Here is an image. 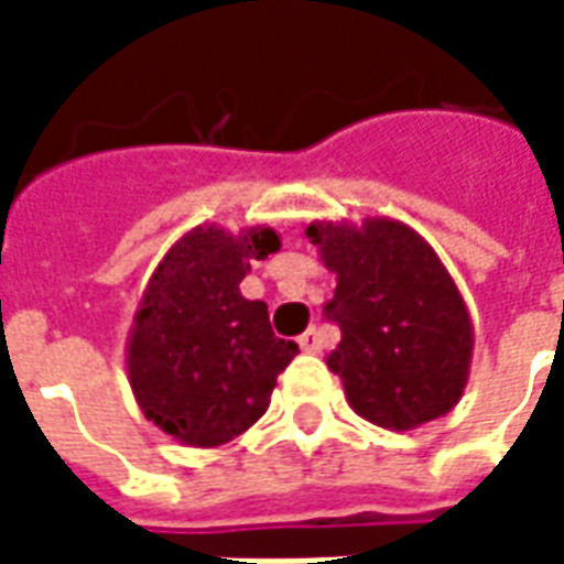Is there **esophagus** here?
<instances>
[{
  "instance_id": "34e87169",
  "label": "esophagus",
  "mask_w": 564,
  "mask_h": 564,
  "mask_svg": "<svg viewBox=\"0 0 564 564\" xmlns=\"http://www.w3.org/2000/svg\"><path fill=\"white\" fill-rule=\"evenodd\" d=\"M299 347L305 350V354H319L323 350V335L319 329H307L302 338H299Z\"/></svg>"
}]
</instances>
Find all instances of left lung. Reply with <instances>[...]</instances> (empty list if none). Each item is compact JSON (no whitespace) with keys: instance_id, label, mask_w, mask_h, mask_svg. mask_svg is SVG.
Here are the masks:
<instances>
[{"instance_id":"obj_1","label":"left lung","mask_w":564,"mask_h":564,"mask_svg":"<svg viewBox=\"0 0 564 564\" xmlns=\"http://www.w3.org/2000/svg\"><path fill=\"white\" fill-rule=\"evenodd\" d=\"M305 235L335 271L323 311L341 341L326 362L350 408L390 432L449 414L471 371L474 323L432 245L392 217L317 220Z\"/></svg>"}]
</instances>
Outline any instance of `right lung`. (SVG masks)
<instances>
[{
    "label": "right lung",
    "instance_id": "obj_1",
    "mask_svg": "<svg viewBox=\"0 0 564 564\" xmlns=\"http://www.w3.org/2000/svg\"><path fill=\"white\" fill-rule=\"evenodd\" d=\"M278 250L271 226L232 235L202 223L150 274L129 329V387L141 414L186 447L245 435L299 354V344L271 332L265 302H250L238 286L253 259Z\"/></svg>",
    "mask_w": 564,
    "mask_h": 564
}]
</instances>
